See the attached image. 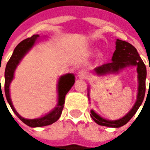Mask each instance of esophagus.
I'll return each instance as SVG.
<instances>
[{
	"label": "esophagus",
	"mask_w": 150,
	"mask_h": 150,
	"mask_svg": "<svg viewBox=\"0 0 150 150\" xmlns=\"http://www.w3.org/2000/svg\"><path fill=\"white\" fill-rule=\"evenodd\" d=\"M78 78H81V79H86V78L88 77V72L85 69L83 70H80L78 73Z\"/></svg>",
	"instance_id": "1"
}]
</instances>
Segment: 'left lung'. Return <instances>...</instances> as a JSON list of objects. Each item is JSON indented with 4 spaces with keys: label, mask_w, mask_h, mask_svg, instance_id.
I'll use <instances>...</instances> for the list:
<instances>
[{
    "label": "left lung",
    "mask_w": 150,
    "mask_h": 150,
    "mask_svg": "<svg viewBox=\"0 0 150 150\" xmlns=\"http://www.w3.org/2000/svg\"><path fill=\"white\" fill-rule=\"evenodd\" d=\"M129 66L137 67L139 89H138V96H137L136 103L132 108V109L124 117L113 121L107 120L105 118H102L93 110H92L90 115L94 120V122L102 126L111 127V128H119L129 121L142 104L145 95V88H146L145 79H146L147 72H146V67L144 65V62L142 61L140 56L139 55L137 50L133 45L125 41H121L119 39H117L116 50L114 51L112 55V62L96 67L94 72L98 75H104L109 72H118L119 70L124 69V67Z\"/></svg>",
    "instance_id": "left-lung-1"
}]
</instances>
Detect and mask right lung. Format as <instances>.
<instances>
[{
    "label": "right lung",
    "instance_id": "obj_1",
    "mask_svg": "<svg viewBox=\"0 0 150 150\" xmlns=\"http://www.w3.org/2000/svg\"><path fill=\"white\" fill-rule=\"evenodd\" d=\"M38 37H39V35H33L32 38H26L22 42H21L16 47L14 52H13V54L11 55V58L9 59L6 67V70H5V93H6V100L9 103L12 111L15 112V114L20 118L24 124L30 126V127H32V128L50 125V124L55 123L58 118H60L63 107H64L63 104L65 103V96L67 93V92L71 89V88L73 86L74 82H75V77L72 73L66 74L64 76H62L59 78L58 87H57L58 88L57 107L54 108V110L50 112L48 114L45 115L44 117L36 118V119H26V118H22L21 115H19V113L16 111V109L12 105L11 100V97H10V84L14 78V72L16 67L19 64L21 60L22 59V57L26 55V52L33 47V45L35 44L36 40L38 39ZM1 93H2V92H1ZM3 99H4V98H3Z\"/></svg>",
    "mask_w": 150,
    "mask_h": 150
}]
</instances>
